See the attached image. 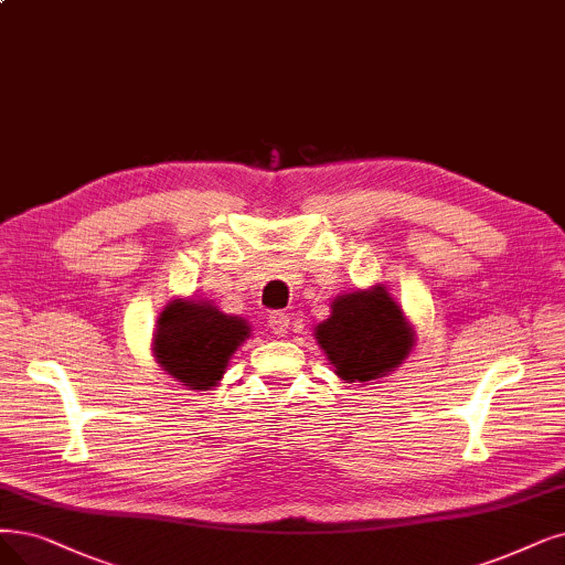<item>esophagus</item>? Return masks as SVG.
Returning a JSON list of instances; mask_svg holds the SVG:
<instances>
[{"label": "esophagus", "instance_id": "esophagus-1", "mask_svg": "<svg viewBox=\"0 0 565 565\" xmlns=\"http://www.w3.org/2000/svg\"><path fill=\"white\" fill-rule=\"evenodd\" d=\"M268 329L274 331L276 335H287V331H289V318L285 312H270L268 315Z\"/></svg>", "mask_w": 565, "mask_h": 565}]
</instances>
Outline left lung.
Masks as SVG:
<instances>
[{
    "label": "left lung",
    "instance_id": "1",
    "mask_svg": "<svg viewBox=\"0 0 565 565\" xmlns=\"http://www.w3.org/2000/svg\"><path fill=\"white\" fill-rule=\"evenodd\" d=\"M415 329L385 285L335 297L331 315L315 327L333 373L345 382H371L396 371L415 348Z\"/></svg>",
    "mask_w": 565,
    "mask_h": 565
}]
</instances>
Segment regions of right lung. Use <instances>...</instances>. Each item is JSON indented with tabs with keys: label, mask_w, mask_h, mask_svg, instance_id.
Returning a JSON list of instances; mask_svg holds the SVG:
<instances>
[{
	"label": "right lung",
	"mask_w": 565,
	"mask_h": 565,
	"mask_svg": "<svg viewBox=\"0 0 565 565\" xmlns=\"http://www.w3.org/2000/svg\"><path fill=\"white\" fill-rule=\"evenodd\" d=\"M245 338H250V324L238 315L222 312L213 301L173 299L157 318L152 356L188 390L209 392L220 385Z\"/></svg>",
	"instance_id": "obj_1"
}]
</instances>
